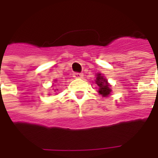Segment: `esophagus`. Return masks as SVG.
<instances>
[{
    "instance_id": "esophagus-1",
    "label": "esophagus",
    "mask_w": 158,
    "mask_h": 158,
    "mask_svg": "<svg viewBox=\"0 0 158 158\" xmlns=\"http://www.w3.org/2000/svg\"><path fill=\"white\" fill-rule=\"evenodd\" d=\"M73 76L75 77V78H82V76H83V74L82 73H75Z\"/></svg>"
}]
</instances>
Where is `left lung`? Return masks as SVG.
Masks as SVG:
<instances>
[{
  "instance_id": "8db88e82",
  "label": "left lung",
  "mask_w": 158,
  "mask_h": 158,
  "mask_svg": "<svg viewBox=\"0 0 158 158\" xmlns=\"http://www.w3.org/2000/svg\"><path fill=\"white\" fill-rule=\"evenodd\" d=\"M96 83L98 84V86L99 87L98 89V93L102 95L103 97H107L109 96L112 89H111V86L109 85V83L107 82L106 78L102 76L101 74H98L97 75V79H96Z\"/></svg>"
}]
</instances>
